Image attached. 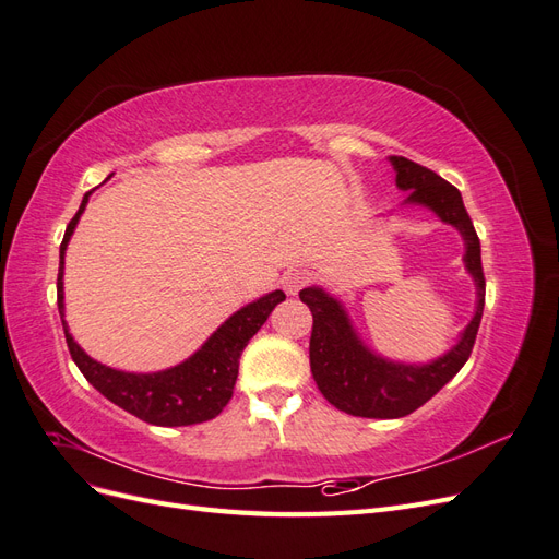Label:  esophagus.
Returning a JSON list of instances; mask_svg holds the SVG:
<instances>
[{"label": "esophagus", "instance_id": "obj_1", "mask_svg": "<svg viewBox=\"0 0 559 559\" xmlns=\"http://www.w3.org/2000/svg\"><path fill=\"white\" fill-rule=\"evenodd\" d=\"M310 282V273L308 270H302V267H292V270H286L284 273V277H282V286H284V292L289 294V296H296L302 286H306Z\"/></svg>", "mask_w": 559, "mask_h": 559}]
</instances>
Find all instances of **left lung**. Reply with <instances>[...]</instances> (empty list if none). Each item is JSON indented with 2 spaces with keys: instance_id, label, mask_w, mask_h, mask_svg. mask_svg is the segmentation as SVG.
<instances>
[{
  "instance_id": "1",
  "label": "left lung",
  "mask_w": 559,
  "mask_h": 559,
  "mask_svg": "<svg viewBox=\"0 0 559 559\" xmlns=\"http://www.w3.org/2000/svg\"><path fill=\"white\" fill-rule=\"evenodd\" d=\"M389 160H392L396 170L399 189L411 191L405 202L433 210L441 216V222L452 224L462 233L466 242L464 263L473 282H476L478 306L471 324L464 329L460 343L448 354L431 364L408 366L386 361L370 352L359 341L357 331L352 329L349 317L341 302L326 292H321L319 286H310V289L300 292V300L312 312L310 368L319 392L337 411L354 417L373 419H394L411 415L436 392H441L468 361L485 308L480 240L464 207L462 193L425 165L413 163L403 156H392Z\"/></svg>"
}]
</instances>
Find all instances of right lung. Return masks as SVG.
Segmentation results:
<instances>
[{"instance_id":"right-lung-1","label":"right lung","mask_w":559,"mask_h":559,"mask_svg":"<svg viewBox=\"0 0 559 559\" xmlns=\"http://www.w3.org/2000/svg\"><path fill=\"white\" fill-rule=\"evenodd\" d=\"M88 191L81 200V207L74 214L64 230L60 245V270H58V312L64 317V294H62V267H64V249L70 242L72 233L79 224L81 212L86 210ZM286 296L284 292H273L259 300L249 302L242 310L235 312L218 326L210 341L202 345L191 359L183 364L160 370V373H123L109 366L97 364L83 352L72 333L67 331L62 319V329L67 337V347L79 370L83 373L99 394L107 396L118 408L128 411L130 415L140 417L148 425L156 427H189L200 425L216 417L226 408L233 396L235 380H238L240 354L275 310L277 302Z\"/></svg>"}]
</instances>
